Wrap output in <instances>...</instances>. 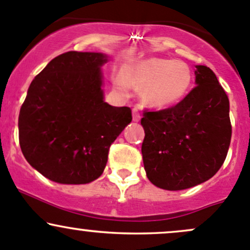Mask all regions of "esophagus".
I'll use <instances>...</instances> for the list:
<instances>
[{
    "mask_svg": "<svg viewBox=\"0 0 250 250\" xmlns=\"http://www.w3.org/2000/svg\"><path fill=\"white\" fill-rule=\"evenodd\" d=\"M133 121H134V122L140 121V113L138 109H133Z\"/></svg>",
    "mask_w": 250,
    "mask_h": 250,
    "instance_id": "obj_1",
    "label": "esophagus"
}]
</instances>
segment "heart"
<instances>
[{
  "label": "heart",
  "instance_id": "b5f03b06",
  "mask_svg": "<svg viewBox=\"0 0 250 250\" xmlns=\"http://www.w3.org/2000/svg\"><path fill=\"white\" fill-rule=\"evenodd\" d=\"M122 77L115 80L122 92L128 84L141 87V97L148 105L167 107L180 102L192 84V72L186 62L167 58L139 59L122 70Z\"/></svg>",
  "mask_w": 250,
  "mask_h": 250
}]
</instances>
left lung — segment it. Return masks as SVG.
I'll list each match as a JSON object with an SVG mask.
<instances>
[{"instance_id": "obj_1", "label": "left lung", "mask_w": 250, "mask_h": 250, "mask_svg": "<svg viewBox=\"0 0 250 250\" xmlns=\"http://www.w3.org/2000/svg\"><path fill=\"white\" fill-rule=\"evenodd\" d=\"M196 87L176 105L144 111L141 153L148 180L169 191L215 175L231 141L230 103L215 74L196 65Z\"/></svg>"}]
</instances>
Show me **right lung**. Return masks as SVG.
Listing matches in <instances>:
<instances>
[{"label": "right lung", "instance_id": "right-lung-1", "mask_svg": "<svg viewBox=\"0 0 250 250\" xmlns=\"http://www.w3.org/2000/svg\"><path fill=\"white\" fill-rule=\"evenodd\" d=\"M103 53L66 52L32 80L20 107L19 144L27 162L49 180L88 184L104 172L111 144L132 110L104 102Z\"/></svg>", "mask_w": 250, "mask_h": 250}]
</instances>
